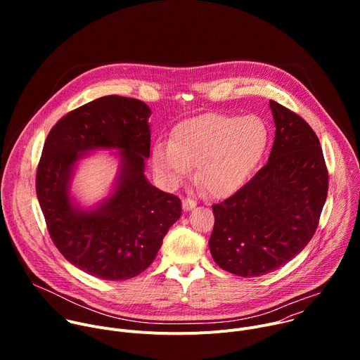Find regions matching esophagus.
Instances as JSON below:
<instances>
[{"mask_svg":"<svg viewBox=\"0 0 360 360\" xmlns=\"http://www.w3.org/2000/svg\"><path fill=\"white\" fill-rule=\"evenodd\" d=\"M196 207V200H193L192 198H185L184 200H182V208H184V211H191V210H193Z\"/></svg>","mask_w":360,"mask_h":360,"instance_id":"esophagus-1","label":"esophagus"}]
</instances>
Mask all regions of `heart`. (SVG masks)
<instances>
[{
	"instance_id": "obj_1",
	"label": "heart",
	"mask_w": 360,
	"mask_h": 360,
	"mask_svg": "<svg viewBox=\"0 0 360 360\" xmlns=\"http://www.w3.org/2000/svg\"><path fill=\"white\" fill-rule=\"evenodd\" d=\"M269 143L266 122L256 115L203 114L178 124L172 142L153 146V165L176 182L198 164L196 178L214 196L239 189L262 161Z\"/></svg>"
}]
</instances>
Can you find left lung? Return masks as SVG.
Masks as SVG:
<instances>
[{"mask_svg":"<svg viewBox=\"0 0 360 360\" xmlns=\"http://www.w3.org/2000/svg\"><path fill=\"white\" fill-rule=\"evenodd\" d=\"M269 104L276 132L266 165L212 205V258L242 278L266 275L295 258L316 232L329 188L315 131L276 101Z\"/></svg>","mask_w":360,"mask_h":360,"instance_id":"left-lung-1","label":"left lung"}]
</instances>
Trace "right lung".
Wrapping results in <instances>:
<instances>
[{
	"label": "right lung",
	"instance_id": "1",
	"mask_svg": "<svg viewBox=\"0 0 360 360\" xmlns=\"http://www.w3.org/2000/svg\"><path fill=\"white\" fill-rule=\"evenodd\" d=\"M149 114L139 99H94L53 127L38 162L35 189L51 239L68 262L105 281L143 272L182 214L181 199L152 186L143 175ZM95 147L122 148L123 171L112 198L85 213L70 203L68 184L77 152Z\"/></svg>",
	"mask_w": 360,
	"mask_h": 360
}]
</instances>
